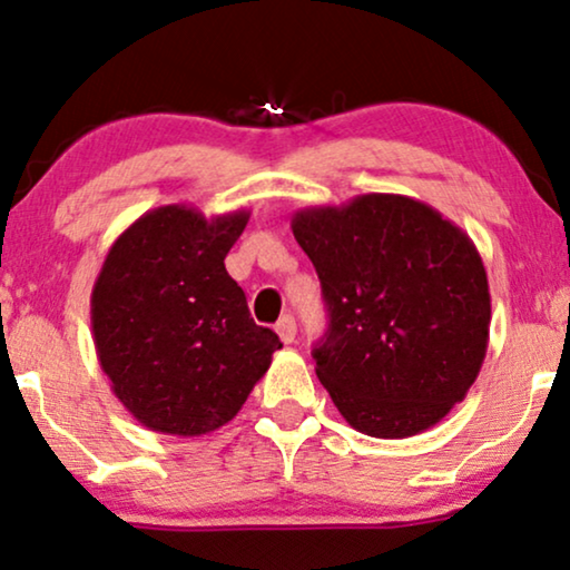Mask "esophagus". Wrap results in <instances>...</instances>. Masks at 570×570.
<instances>
[{
    "instance_id": "obj_1",
    "label": "esophagus",
    "mask_w": 570,
    "mask_h": 570,
    "mask_svg": "<svg viewBox=\"0 0 570 570\" xmlns=\"http://www.w3.org/2000/svg\"><path fill=\"white\" fill-rule=\"evenodd\" d=\"M276 333L284 344H292L294 336H297V321H294L292 315H281L276 323Z\"/></svg>"
}]
</instances>
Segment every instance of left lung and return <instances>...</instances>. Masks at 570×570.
<instances>
[{
    "label": "left lung",
    "mask_w": 570,
    "mask_h": 570,
    "mask_svg": "<svg viewBox=\"0 0 570 570\" xmlns=\"http://www.w3.org/2000/svg\"><path fill=\"white\" fill-rule=\"evenodd\" d=\"M292 232L331 317L315 373L354 430L412 438L464 401L490 338L488 273L466 232L385 193L297 210Z\"/></svg>",
    "instance_id": "obj_1"
}]
</instances>
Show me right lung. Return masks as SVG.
<instances>
[{"label": "right lung", "instance_id": "add662e5", "mask_svg": "<svg viewBox=\"0 0 570 570\" xmlns=\"http://www.w3.org/2000/svg\"><path fill=\"white\" fill-rule=\"evenodd\" d=\"M247 210L161 206L127 226L98 273L90 325L114 396L142 428L197 438L237 416L281 341L255 325L224 257Z\"/></svg>", "mask_w": 570, "mask_h": 570}]
</instances>
